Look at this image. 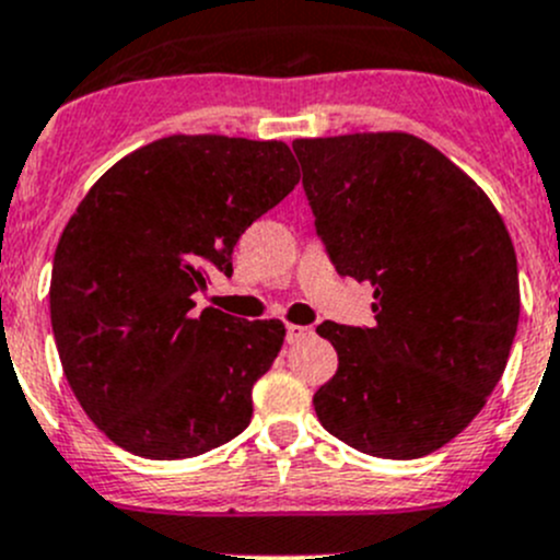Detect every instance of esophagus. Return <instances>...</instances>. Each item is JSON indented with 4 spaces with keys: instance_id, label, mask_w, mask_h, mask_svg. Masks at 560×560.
<instances>
[{
    "instance_id": "1",
    "label": "esophagus",
    "mask_w": 560,
    "mask_h": 560,
    "mask_svg": "<svg viewBox=\"0 0 560 560\" xmlns=\"http://www.w3.org/2000/svg\"><path fill=\"white\" fill-rule=\"evenodd\" d=\"M310 335H313V329H310V326H299V324H288V326H285V340H288V342L307 340Z\"/></svg>"
}]
</instances>
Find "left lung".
I'll use <instances>...</instances> for the list:
<instances>
[{"label": "left lung", "mask_w": 560, "mask_h": 560, "mask_svg": "<svg viewBox=\"0 0 560 560\" xmlns=\"http://www.w3.org/2000/svg\"><path fill=\"white\" fill-rule=\"evenodd\" d=\"M315 234L337 275L370 282L373 326L324 320L337 373L318 422L353 450L413 460L485 408L520 318L517 258L470 176L408 132L293 141Z\"/></svg>", "instance_id": "8db88e82"}]
</instances>
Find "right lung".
Segmentation results:
<instances>
[{"label":"right lung","mask_w":560,"mask_h":560,"mask_svg":"<svg viewBox=\"0 0 560 560\" xmlns=\"http://www.w3.org/2000/svg\"><path fill=\"white\" fill-rule=\"evenodd\" d=\"M282 141L168 136L110 165L54 253L51 326L86 417L121 450L182 460L250 424L285 326L192 313L209 269L296 187Z\"/></svg>","instance_id":"1"}]
</instances>
